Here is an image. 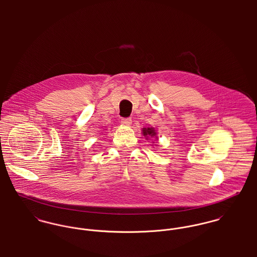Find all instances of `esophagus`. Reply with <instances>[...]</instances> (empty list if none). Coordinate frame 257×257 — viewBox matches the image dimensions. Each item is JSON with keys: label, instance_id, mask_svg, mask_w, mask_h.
<instances>
[{"label": "esophagus", "instance_id": "esophagus-1", "mask_svg": "<svg viewBox=\"0 0 257 257\" xmlns=\"http://www.w3.org/2000/svg\"><path fill=\"white\" fill-rule=\"evenodd\" d=\"M121 123L125 125H130L132 123V118L131 117H123L121 118Z\"/></svg>", "mask_w": 257, "mask_h": 257}]
</instances>
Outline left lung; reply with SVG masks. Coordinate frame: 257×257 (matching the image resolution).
<instances>
[{"label": "left lung", "instance_id": "obj_1", "mask_svg": "<svg viewBox=\"0 0 257 257\" xmlns=\"http://www.w3.org/2000/svg\"><path fill=\"white\" fill-rule=\"evenodd\" d=\"M143 132H144V136L145 137H147V136H150V137H152V136H155L156 135V133H155V131L152 128V127H145L144 130H143Z\"/></svg>", "mask_w": 257, "mask_h": 257}]
</instances>
